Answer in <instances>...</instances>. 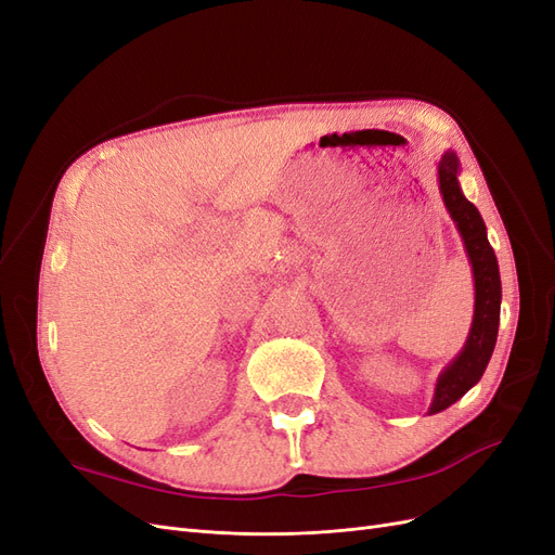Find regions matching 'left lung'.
I'll return each mask as SVG.
<instances>
[{
	"label": "left lung",
	"mask_w": 555,
	"mask_h": 555,
	"mask_svg": "<svg viewBox=\"0 0 555 555\" xmlns=\"http://www.w3.org/2000/svg\"><path fill=\"white\" fill-rule=\"evenodd\" d=\"M440 192L444 206L456 222L461 236L465 241L467 257L473 261L475 273V319L469 328L467 343L459 359L453 361L438 379V389L430 405V414L442 412L453 405L467 389L481 379L486 365L491 361L493 347L498 340L500 324V271L495 251L486 238V224L479 210L463 196L459 184V159L453 153H447L440 162Z\"/></svg>",
	"instance_id": "1"
}]
</instances>
